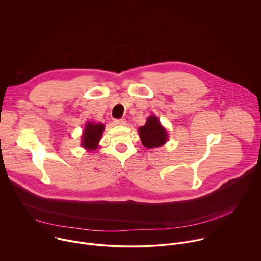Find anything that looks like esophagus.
I'll return each instance as SVG.
<instances>
[{
  "label": "esophagus",
  "instance_id": "1",
  "mask_svg": "<svg viewBox=\"0 0 261 261\" xmlns=\"http://www.w3.org/2000/svg\"><path fill=\"white\" fill-rule=\"evenodd\" d=\"M115 124L120 125V126H125L127 124V122L125 119H119V120H115Z\"/></svg>",
  "mask_w": 261,
  "mask_h": 261
}]
</instances>
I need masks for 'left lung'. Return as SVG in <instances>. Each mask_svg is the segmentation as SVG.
I'll list each match as a JSON object with an SVG mask.
<instances>
[{
  "label": "left lung",
  "mask_w": 261,
  "mask_h": 261,
  "mask_svg": "<svg viewBox=\"0 0 261 261\" xmlns=\"http://www.w3.org/2000/svg\"><path fill=\"white\" fill-rule=\"evenodd\" d=\"M142 144L147 148L163 145L167 140V132L161 126L159 120L152 116L146 120L144 126L138 129Z\"/></svg>",
  "instance_id": "left-lung-1"
}]
</instances>
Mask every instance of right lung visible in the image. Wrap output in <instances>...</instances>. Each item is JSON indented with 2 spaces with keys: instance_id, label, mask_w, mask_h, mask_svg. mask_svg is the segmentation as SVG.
Listing matches in <instances>:
<instances>
[{
  "instance_id": "obj_1",
  "label": "right lung",
  "mask_w": 261,
  "mask_h": 261,
  "mask_svg": "<svg viewBox=\"0 0 261 261\" xmlns=\"http://www.w3.org/2000/svg\"><path fill=\"white\" fill-rule=\"evenodd\" d=\"M103 130H104V125L102 124L88 123L82 137L83 138L82 145L88 148L89 151L96 150Z\"/></svg>"
}]
</instances>
